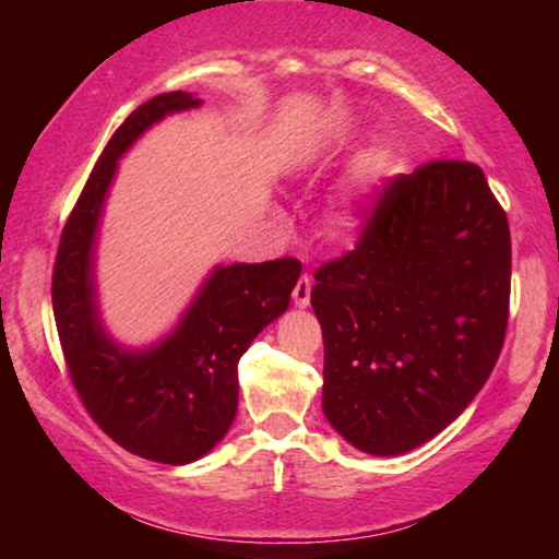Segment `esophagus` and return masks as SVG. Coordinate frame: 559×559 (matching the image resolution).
Masks as SVG:
<instances>
[{"mask_svg": "<svg viewBox=\"0 0 559 559\" xmlns=\"http://www.w3.org/2000/svg\"><path fill=\"white\" fill-rule=\"evenodd\" d=\"M310 288H313V283H310V276H300L296 288H293V302H296L298 308H306L310 302Z\"/></svg>", "mask_w": 559, "mask_h": 559, "instance_id": "esophagus-1", "label": "esophagus"}]
</instances>
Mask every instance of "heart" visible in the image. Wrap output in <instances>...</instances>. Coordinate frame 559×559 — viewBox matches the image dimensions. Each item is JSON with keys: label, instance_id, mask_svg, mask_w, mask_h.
<instances>
[{"label": "heart", "instance_id": "obj_1", "mask_svg": "<svg viewBox=\"0 0 559 559\" xmlns=\"http://www.w3.org/2000/svg\"><path fill=\"white\" fill-rule=\"evenodd\" d=\"M386 167H390V155H386L384 150H372V153L365 157L355 185L347 189L343 200H340L335 210L330 212L328 224L333 236L353 234L357 226L367 219V214H370L374 204V197L380 192L386 177Z\"/></svg>", "mask_w": 559, "mask_h": 559}]
</instances>
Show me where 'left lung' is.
<instances>
[{
  "mask_svg": "<svg viewBox=\"0 0 559 559\" xmlns=\"http://www.w3.org/2000/svg\"><path fill=\"white\" fill-rule=\"evenodd\" d=\"M323 412L372 456L437 437L503 347L510 229L484 169L437 159L386 185L357 249L316 273Z\"/></svg>",
  "mask_w": 559,
  "mask_h": 559,
  "instance_id": "8db88e82",
  "label": "left lung"
}]
</instances>
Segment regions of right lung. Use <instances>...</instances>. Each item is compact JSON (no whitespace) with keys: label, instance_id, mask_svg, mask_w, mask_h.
Returning a JSON list of instances; mask_svg holds the SVG:
<instances>
[{"label":"right lung","instance_id":"1","mask_svg":"<svg viewBox=\"0 0 559 559\" xmlns=\"http://www.w3.org/2000/svg\"><path fill=\"white\" fill-rule=\"evenodd\" d=\"M173 91L132 110L103 150L63 226L51 302L66 365L93 421L122 449L185 466L210 453L239 409V359L263 328L288 310L300 276L296 259L214 266L169 333L126 347L100 318L96 249L118 159L173 112L200 108Z\"/></svg>","mask_w":559,"mask_h":559}]
</instances>
